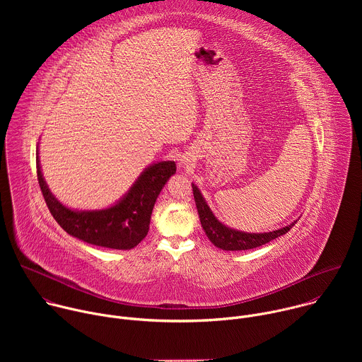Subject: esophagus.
Masks as SVG:
<instances>
[{
	"mask_svg": "<svg viewBox=\"0 0 362 362\" xmlns=\"http://www.w3.org/2000/svg\"><path fill=\"white\" fill-rule=\"evenodd\" d=\"M189 163H190V160H189L187 158H185V156H183V158L179 160V165H180L182 168H185V166H189Z\"/></svg>",
	"mask_w": 362,
	"mask_h": 362,
	"instance_id": "obj_1",
	"label": "esophagus"
}]
</instances>
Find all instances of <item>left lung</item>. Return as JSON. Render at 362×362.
Listing matches in <instances>:
<instances>
[{
	"instance_id": "8db88e82",
	"label": "left lung",
	"mask_w": 362,
	"mask_h": 362,
	"mask_svg": "<svg viewBox=\"0 0 362 362\" xmlns=\"http://www.w3.org/2000/svg\"><path fill=\"white\" fill-rule=\"evenodd\" d=\"M192 189H193V196H194V202H196L199 219H200L204 233L208 235L209 240L216 247L223 249V250H247V249L262 246V245L285 235L298 222V219H296L284 228H279V229H275L271 232H264V233L242 232V230L233 229V228L222 223L215 216V214L211 211L208 202H206L202 192L199 190V187L194 183H192Z\"/></svg>"
}]
</instances>
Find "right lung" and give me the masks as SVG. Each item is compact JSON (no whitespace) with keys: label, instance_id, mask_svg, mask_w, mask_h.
<instances>
[{"label":"right lung","instance_id":"obj_1","mask_svg":"<svg viewBox=\"0 0 362 362\" xmlns=\"http://www.w3.org/2000/svg\"><path fill=\"white\" fill-rule=\"evenodd\" d=\"M37 147V177L48 209L56 222L73 238L86 243L129 250L147 235L150 218L158 196L176 173L173 160H162L147 166L132 187L112 206L95 211H77L63 204L42 176Z\"/></svg>","mask_w":362,"mask_h":362}]
</instances>
